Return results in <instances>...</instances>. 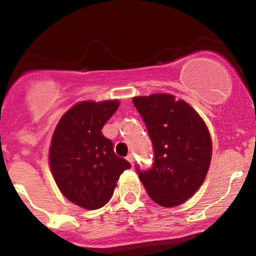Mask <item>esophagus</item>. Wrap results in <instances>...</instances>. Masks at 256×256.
I'll return each instance as SVG.
<instances>
[{
	"mask_svg": "<svg viewBox=\"0 0 256 256\" xmlns=\"http://www.w3.org/2000/svg\"><path fill=\"white\" fill-rule=\"evenodd\" d=\"M126 160H128V161L130 162L131 166H134V164H135V157H134L132 154H128V156L126 157Z\"/></svg>",
	"mask_w": 256,
	"mask_h": 256,
	"instance_id": "1",
	"label": "esophagus"
}]
</instances>
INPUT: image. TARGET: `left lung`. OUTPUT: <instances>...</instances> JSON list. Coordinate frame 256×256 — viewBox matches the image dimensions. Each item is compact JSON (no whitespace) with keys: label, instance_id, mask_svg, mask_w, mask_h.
Wrapping results in <instances>:
<instances>
[{"label":"left lung","instance_id":"left-lung-1","mask_svg":"<svg viewBox=\"0 0 256 256\" xmlns=\"http://www.w3.org/2000/svg\"><path fill=\"white\" fill-rule=\"evenodd\" d=\"M134 105L146 124L154 146V164L136 166L154 202L174 207L202 186L210 164L212 140L204 121L190 105L170 94L136 96Z\"/></svg>","mask_w":256,"mask_h":256}]
</instances>
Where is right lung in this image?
Instances as JSON below:
<instances>
[{"mask_svg":"<svg viewBox=\"0 0 256 256\" xmlns=\"http://www.w3.org/2000/svg\"><path fill=\"white\" fill-rule=\"evenodd\" d=\"M118 100L82 102L62 116L49 147V164L64 197L98 209L112 197L118 177L131 164L116 156L102 128L118 110Z\"/></svg>","mask_w":256,"mask_h":256,"instance_id":"1","label":"right lung"}]
</instances>
